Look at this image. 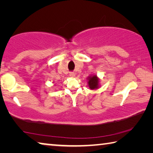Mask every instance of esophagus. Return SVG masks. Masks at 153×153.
I'll list each match as a JSON object with an SVG mask.
<instances>
[{
  "instance_id": "obj_1",
  "label": "esophagus",
  "mask_w": 153,
  "mask_h": 153,
  "mask_svg": "<svg viewBox=\"0 0 153 153\" xmlns=\"http://www.w3.org/2000/svg\"><path fill=\"white\" fill-rule=\"evenodd\" d=\"M69 76H70V77H74L75 74L74 73V72H70V73H69Z\"/></svg>"
}]
</instances>
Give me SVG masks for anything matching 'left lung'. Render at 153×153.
Segmentation results:
<instances>
[{"mask_svg": "<svg viewBox=\"0 0 153 153\" xmlns=\"http://www.w3.org/2000/svg\"><path fill=\"white\" fill-rule=\"evenodd\" d=\"M88 84H89V87L90 89H97L98 87V77L94 76L92 77H89V81H88Z\"/></svg>", "mask_w": 153, "mask_h": 153, "instance_id": "8db88e82", "label": "left lung"}]
</instances>
